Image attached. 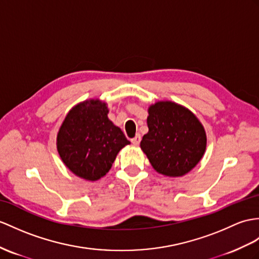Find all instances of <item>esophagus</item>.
Segmentation results:
<instances>
[{
	"label": "esophagus",
	"mask_w": 259,
	"mask_h": 259,
	"mask_svg": "<svg viewBox=\"0 0 259 259\" xmlns=\"http://www.w3.org/2000/svg\"><path fill=\"white\" fill-rule=\"evenodd\" d=\"M132 143H133L134 145H140V143H141V135L140 134H136V136L135 137H133L132 138Z\"/></svg>",
	"instance_id": "1"
}]
</instances>
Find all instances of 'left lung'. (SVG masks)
<instances>
[{
    "label": "left lung",
    "mask_w": 259,
    "mask_h": 259,
    "mask_svg": "<svg viewBox=\"0 0 259 259\" xmlns=\"http://www.w3.org/2000/svg\"><path fill=\"white\" fill-rule=\"evenodd\" d=\"M147 125L148 133L143 136L141 148L158 174L182 177L202 159L205 130L186 106L172 101L150 104Z\"/></svg>",
    "instance_id": "8db88e82"
}]
</instances>
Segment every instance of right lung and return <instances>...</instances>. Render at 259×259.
<instances>
[{"mask_svg": "<svg viewBox=\"0 0 259 259\" xmlns=\"http://www.w3.org/2000/svg\"><path fill=\"white\" fill-rule=\"evenodd\" d=\"M99 99L80 102L68 112L57 134L62 162L77 177L97 181L110 171L118 151L131 142L109 117Z\"/></svg>", "mask_w": 259, "mask_h": 259, "instance_id": "right-lung-1", "label": "right lung"}]
</instances>
